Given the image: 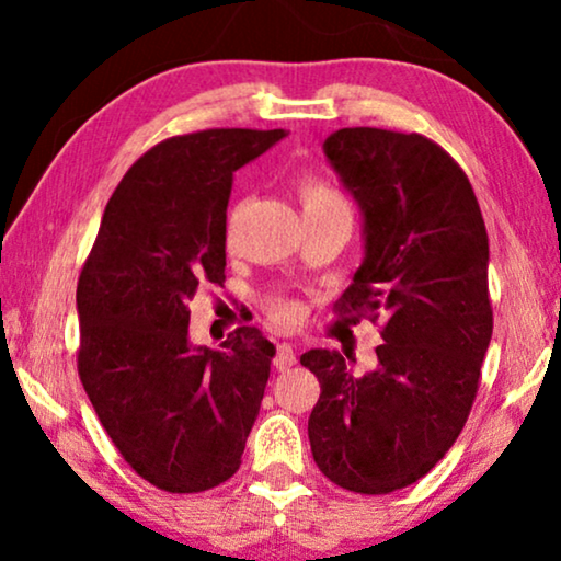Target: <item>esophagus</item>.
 I'll list each match as a JSON object with an SVG mask.
<instances>
[{"instance_id":"34e87169","label":"esophagus","mask_w":561,"mask_h":561,"mask_svg":"<svg viewBox=\"0 0 561 561\" xmlns=\"http://www.w3.org/2000/svg\"><path fill=\"white\" fill-rule=\"evenodd\" d=\"M273 365H275V370H288V367L296 365V352L288 342L278 344V350H275V357H273Z\"/></svg>"}]
</instances>
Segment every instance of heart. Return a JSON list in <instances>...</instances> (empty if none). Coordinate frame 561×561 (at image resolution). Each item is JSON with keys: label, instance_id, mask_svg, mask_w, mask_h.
I'll use <instances>...</instances> for the list:
<instances>
[{"label": "heart", "instance_id": "obj_1", "mask_svg": "<svg viewBox=\"0 0 561 561\" xmlns=\"http://www.w3.org/2000/svg\"><path fill=\"white\" fill-rule=\"evenodd\" d=\"M298 196H301L304 204V214L306 211H324V209H347L344 198L336 194V191L329 186V183L319 181V179H301L298 181ZM298 304L290 301V298H275L271 304V313L275 317V321H288L298 319Z\"/></svg>", "mask_w": 561, "mask_h": 561}]
</instances>
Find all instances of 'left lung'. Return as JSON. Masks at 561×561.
Segmentation results:
<instances>
[{"instance_id": "left-lung-1", "label": "left lung", "mask_w": 561, "mask_h": 561, "mask_svg": "<svg viewBox=\"0 0 561 561\" xmlns=\"http://www.w3.org/2000/svg\"><path fill=\"white\" fill-rule=\"evenodd\" d=\"M324 156L363 211L365 257L336 309L386 319L378 367L309 350L321 396L313 462L334 485L386 495L424 478L457 442L493 336L488 232L462 168L424 135L344 127Z\"/></svg>"}]
</instances>
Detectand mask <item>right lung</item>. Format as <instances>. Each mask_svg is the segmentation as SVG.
<instances>
[{"mask_svg": "<svg viewBox=\"0 0 561 561\" xmlns=\"http://www.w3.org/2000/svg\"><path fill=\"white\" fill-rule=\"evenodd\" d=\"M286 129H204L150 148L106 204L76 288L79 375L125 462L165 493L240 470L275 347L240 327L219 350L188 340V304L225 283L234 171Z\"/></svg>", "mask_w": 561, "mask_h": 561, "instance_id": "obj_1", "label": "right lung"}]
</instances>
